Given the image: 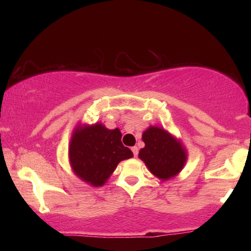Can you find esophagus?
<instances>
[{
  "instance_id": "obj_1",
  "label": "esophagus",
  "mask_w": 251,
  "mask_h": 251,
  "mask_svg": "<svg viewBox=\"0 0 251 251\" xmlns=\"http://www.w3.org/2000/svg\"><path fill=\"white\" fill-rule=\"evenodd\" d=\"M131 151H133V154H134V156L136 157L137 156V154H138V148L136 147V146H134V147H131Z\"/></svg>"
}]
</instances>
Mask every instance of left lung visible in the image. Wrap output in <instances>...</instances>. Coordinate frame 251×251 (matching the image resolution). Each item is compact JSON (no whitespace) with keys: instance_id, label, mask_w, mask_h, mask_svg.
<instances>
[{"instance_id":"left-lung-1","label":"left lung","mask_w":251,"mask_h":251,"mask_svg":"<svg viewBox=\"0 0 251 251\" xmlns=\"http://www.w3.org/2000/svg\"><path fill=\"white\" fill-rule=\"evenodd\" d=\"M145 147L138 157L161 181L176 177L187 161V150L180 139L163 127L150 126L142 136Z\"/></svg>"}]
</instances>
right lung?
Returning <instances> with one entry per match:
<instances>
[{"instance_id":"obj_1","label":"right lung","mask_w":251,"mask_h":251,"mask_svg":"<svg viewBox=\"0 0 251 251\" xmlns=\"http://www.w3.org/2000/svg\"><path fill=\"white\" fill-rule=\"evenodd\" d=\"M122 144L120 128L108 129L101 123H78L72 133L69 161L80 180L92 187L105 185L122 160L133 157Z\"/></svg>"}]
</instances>
